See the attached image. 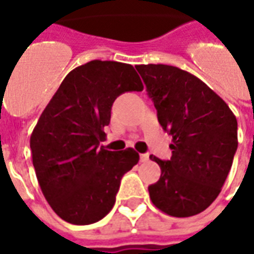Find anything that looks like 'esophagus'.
<instances>
[{
  "mask_svg": "<svg viewBox=\"0 0 254 254\" xmlns=\"http://www.w3.org/2000/svg\"><path fill=\"white\" fill-rule=\"evenodd\" d=\"M148 160H149V154L140 155V162H141V163H145V162H148Z\"/></svg>",
  "mask_w": 254,
  "mask_h": 254,
  "instance_id": "1",
  "label": "esophagus"
}]
</instances>
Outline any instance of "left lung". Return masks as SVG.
<instances>
[{"label": "left lung", "mask_w": 254, "mask_h": 254, "mask_svg": "<svg viewBox=\"0 0 254 254\" xmlns=\"http://www.w3.org/2000/svg\"><path fill=\"white\" fill-rule=\"evenodd\" d=\"M137 72L154 102L158 121L173 137L170 160L151 155L159 181L148 187L162 212L188 218L207 209L222 190L238 147L237 118L207 84L180 67L149 64Z\"/></svg>", "instance_id": "obj_1"}]
</instances>
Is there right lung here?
<instances>
[{"mask_svg": "<svg viewBox=\"0 0 254 254\" xmlns=\"http://www.w3.org/2000/svg\"><path fill=\"white\" fill-rule=\"evenodd\" d=\"M143 88L132 65L94 60L67 73L39 117L30 140L32 163L43 196L67 223L105 218L121 178L137 165L133 148L116 152L99 143L114 100Z\"/></svg>", "mask_w": 254, "mask_h": 254, "instance_id": "right-lung-1", "label": "right lung"}]
</instances>
